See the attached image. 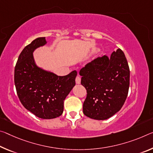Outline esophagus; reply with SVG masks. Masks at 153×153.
<instances>
[{"instance_id":"esophagus-1","label":"esophagus","mask_w":153,"mask_h":153,"mask_svg":"<svg viewBox=\"0 0 153 153\" xmlns=\"http://www.w3.org/2000/svg\"><path fill=\"white\" fill-rule=\"evenodd\" d=\"M80 82H81V78L79 77V76H77L76 77V84H80Z\"/></svg>"}]
</instances>
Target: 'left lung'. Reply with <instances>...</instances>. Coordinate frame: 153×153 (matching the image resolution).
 Here are the masks:
<instances>
[{"instance_id":"left-lung-1","label":"left lung","mask_w":153,"mask_h":153,"mask_svg":"<svg viewBox=\"0 0 153 153\" xmlns=\"http://www.w3.org/2000/svg\"><path fill=\"white\" fill-rule=\"evenodd\" d=\"M79 74L86 90L83 112L95 120H105L124 105L129 88L130 70L124 52L118 49L96 58L82 67Z\"/></svg>"}]
</instances>
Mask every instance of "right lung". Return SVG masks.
<instances>
[{
	"label": "right lung",
	"instance_id": "right-lung-1",
	"mask_svg": "<svg viewBox=\"0 0 153 153\" xmlns=\"http://www.w3.org/2000/svg\"><path fill=\"white\" fill-rule=\"evenodd\" d=\"M45 43V37H39L24 48L15 67L14 83L18 98L26 110L39 118L52 119L63 112L64 100L76 84L77 71L58 76L39 68L33 52Z\"/></svg>",
	"mask_w": 153,
	"mask_h": 153
}]
</instances>
